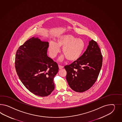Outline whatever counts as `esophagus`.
I'll return each instance as SVG.
<instances>
[{"label": "esophagus", "mask_w": 122, "mask_h": 122, "mask_svg": "<svg viewBox=\"0 0 122 122\" xmlns=\"http://www.w3.org/2000/svg\"><path fill=\"white\" fill-rule=\"evenodd\" d=\"M63 66H61V65H59V69H63Z\"/></svg>", "instance_id": "esophagus-1"}]
</instances>
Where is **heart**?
<instances>
[{"mask_svg": "<svg viewBox=\"0 0 122 122\" xmlns=\"http://www.w3.org/2000/svg\"><path fill=\"white\" fill-rule=\"evenodd\" d=\"M62 48V52L70 61H76L82 56L85 48V43L80 39L71 35L66 34L59 36L56 42H50L48 51L51 57L55 58Z\"/></svg>", "mask_w": 122, "mask_h": 122, "instance_id": "heart-1", "label": "heart"}]
</instances>
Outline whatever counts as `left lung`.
<instances>
[{"mask_svg":"<svg viewBox=\"0 0 122 122\" xmlns=\"http://www.w3.org/2000/svg\"><path fill=\"white\" fill-rule=\"evenodd\" d=\"M102 62V55L97 43L93 40L89 41L87 49L80 58L64 66L70 87L78 92L90 89L98 77Z\"/></svg>","mask_w":122,"mask_h":122,"instance_id":"8db88e82","label":"left lung"}]
</instances>
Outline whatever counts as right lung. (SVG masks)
<instances>
[{
    "label": "right lung",
    "mask_w": 122,
    "mask_h": 122,
    "mask_svg": "<svg viewBox=\"0 0 122 122\" xmlns=\"http://www.w3.org/2000/svg\"><path fill=\"white\" fill-rule=\"evenodd\" d=\"M49 43L33 37L17 51L15 67L23 85L36 96H49L55 88L57 63L47 55Z\"/></svg>",
    "instance_id": "obj_1"
}]
</instances>
